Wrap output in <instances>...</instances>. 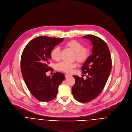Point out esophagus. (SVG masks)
Returning a JSON list of instances; mask_svg holds the SVG:
<instances>
[{"label":"esophagus","mask_w":132,"mask_h":132,"mask_svg":"<svg viewBox=\"0 0 132 132\" xmlns=\"http://www.w3.org/2000/svg\"><path fill=\"white\" fill-rule=\"evenodd\" d=\"M69 76H71V75H69V74L67 73V74H65V78H67V77H69Z\"/></svg>","instance_id":"esophagus-1"}]
</instances>
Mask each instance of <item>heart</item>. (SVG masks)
Returning <instances> with one entry per match:
<instances>
[{
    "mask_svg": "<svg viewBox=\"0 0 132 132\" xmlns=\"http://www.w3.org/2000/svg\"><path fill=\"white\" fill-rule=\"evenodd\" d=\"M65 45L70 48L75 52L74 59H76L80 63L84 62L89 57L90 55V50L88 47H83L82 44L79 41L71 40L65 43ZM51 57L55 61H59L61 59V49L59 46L54 47L51 51ZM77 66L76 62L68 63L62 62L56 65V68L58 70L67 73L71 72L73 68Z\"/></svg>",
    "mask_w": 132,
    "mask_h": 132,
    "instance_id": "b5f03b06",
    "label": "heart"
}]
</instances>
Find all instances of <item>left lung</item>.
<instances>
[{"label":"left lung","mask_w":132,"mask_h":132,"mask_svg":"<svg viewBox=\"0 0 132 132\" xmlns=\"http://www.w3.org/2000/svg\"><path fill=\"white\" fill-rule=\"evenodd\" d=\"M93 46L92 54L81 67L82 72L87 74V79L73 75L75 83L72 87L73 98L82 103L88 102L97 98L106 83L112 68L111 56L106 43L100 37L86 35Z\"/></svg>","instance_id":"8db88e82"}]
</instances>
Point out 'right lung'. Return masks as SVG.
Segmentation results:
<instances>
[{"label": "right lung", "instance_id": "add662e5", "mask_svg": "<svg viewBox=\"0 0 132 132\" xmlns=\"http://www.w3.org/2000/svg\"><path fill=\"white\" fill-rule=\"evenodd\" d=\"M64 40L41 36L29 42L21 57V70L24 82L33 96L42 102L50 101L57 96L59 86L65 79L64 75L56 72L51 77L46 72L49 66L51 50Z\"/></svg>", "mask_w": 132, "mask_h": 132}]
</instances>
